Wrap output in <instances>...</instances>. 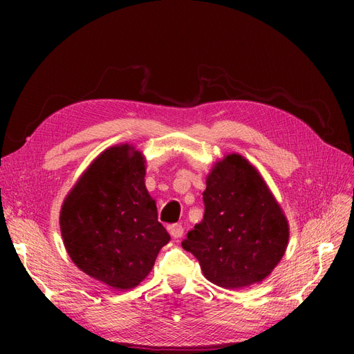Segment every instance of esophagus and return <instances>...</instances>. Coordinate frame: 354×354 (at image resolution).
<instances>
[{"label":"esophagus","mask_w":354,"mask_h":354,"mask_svg":"<svg viewBox=\"0 0 354 354\" xmlns=\"http://www.w3.org/2000/svg\"><path fill=\"white\" fill-rule=\"evenodd\" d=\"M168 232H169V234L173 238H176V239H178V238H181L183 236V227L180 226V224H171V226H168Z\"/></svg>","instance_id":"esophagus-1"}]
</instances>
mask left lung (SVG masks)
Here are the masks:
<instances>
[{"label": "left lung", "mask_w": 354, "mask_h": 354, "mask_svg": "<svg viewBox=\"0 0 354 354\" xmlns=\"http://www.w3.org/2000/svg\"><path fill=\"white\" fill-rule=\"evenodd\" d=\"M202 199L203 218L187 233L183 248L218 286L263 281L283 257L289 230L261 176L241 155H227L211 171Z\"/></svg>", "instance_id": "obj_1"}]
</instances>
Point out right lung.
Wrapping results in <instances>:
<instances>
[{"instance_id": "1", "label": "right lung", "mask_w": 354, "mask_h": 354, "mask_svg": "<svg viewBox=\"0 0 354 354\" xmlns=\"http://www.w3.org/2000/svg\"><path fill=\"white\" fill-rule=\"evenodd\" d=\"M145 171L140 152L128 145L111 147L62 207L60 230L72 261L115 289L140 283L169 241L146 190Z\"/></svg>"}]
</instances>
